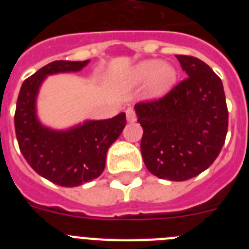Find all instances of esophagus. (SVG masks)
Segmentation results:
<instances>
[{"label": "esophagus", "instance_id": "obj_1", "mask_svg": "<svg viewBox=\"0 0 249 249\" xmlns=\"http://www.w3.org/2000/svg\"><path fill=\"white\" fill-rule=\"evenodd\" d=\"M126 116H127V121H128V122H135L136 121V113L133 109H131V108L127 109Z\"/></svg>", "mask_w": 249, "mask_h": 249}]
</instances>
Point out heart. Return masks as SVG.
<instances>
[{
  "label": "heart",
  "instance_id": "b5f03b06",
  "mask_svg": "<svg viewBox=\"0 0 249 249\" xmlns=\"http://www.w3.org/2000/svg\"><path fill=\"white\" fill-rule=\"evenodd\" d=\"M177 80V72L168 63L160 59L151 58L141 61L127 72L124 83L136 87L148 82V93L151 97L160 98L172 89Z\"/></svg>",
  "mask_w": 249,
  "mask_h": 249
}]
</instances>
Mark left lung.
<instances>
[{"label":"left lung","mask_w":249,"mask_h":249,"mask_svg":"<svg viewBox=\"0 0 249 249\" xmlns=\"http://www.w3.org/2000/svg\"><path fill=\"white\" fill-rule=\"evenodd\" d=\"M187 73L160 100L137 103L143 128L141 152L147 169L158 178L186 181L203 172L218 157L228 128L222 81L208 65L178 54Z\"/></svg>","instance_id":"left-lung-1"}]
</instances>
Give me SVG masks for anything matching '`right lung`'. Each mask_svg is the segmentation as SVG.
Masks as SVG:
<instances>
[{"mask_svg":"<svg viewBox=\"0 0 249 249\" xmlns=\"http://www.w3.org/2000/svg\"><path fill=\"white\" fill-rule=\"evenodd\" d=\"M87 61H53L22 83L15 129L22 155L43 178L62 187H77L97 178L107 151L126 126V113L108 120H86L66 129L45 126L37 116V97L48 76L80 72Z\"/></svg>","mask_w":249,"mask_h":249,"instance_id":"obj_1","label":"right lung"}]
</instances>
